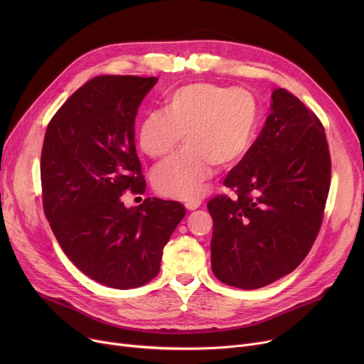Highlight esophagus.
Listing matches in <instances>:
<instances>
[{
  "label": "esophagus",
  "mask_w": 364,
  "mask_h": 364,
  "mask_svg": "<svg viewBox=\"0 0 364 364\" xmlns=\"http://www.w3.org/2000/svg\"><path fill=\"white\" fill-rule=\"evenodd\" d=\"M200 206V200H190V202H186V208L188 209V211H195V209H198Z\"/></svg>",
  "instance_id": "1"
}]
</instances>
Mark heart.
I'll list each match as a JSON object with an SVG mask.
<instances>
[{"label": "heart", "instance_id": "obj_1", "mask_svg": "<svg viewBox=\"0 0 364 364\" xmlns=\"http://www.w3.org/2000/svg\"><path fill=\"white\" fill-rule=\"evenodd\" d=\"M258 103L243 88L190 84L166 99L164 110L147 113L139 143L150 158H162L183 139L186 149L153 171V186L164 196L193 200L213 176L214 165L232 166L251 149L258 127Z\"/></svg>", "mask_w": 364, "mask_h": 364}]
</instances>
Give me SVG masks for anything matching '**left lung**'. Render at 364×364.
Segmentation results:
<instances>
[{
  "instance_id": "left-lung-1",
  "label": "left lung",
  "mask_w": 364,
  "mask_h": 364,
  "mask_svg": "<svg viewBox=\"0 0 364 364\" xmlns=\"http://www.w3.org/2000/svg\"><path fill=\"white\" fill-rule=\"evenodd\" d=\"M224 186L236 198L208 202L214 220L211 265L218 280L258 289L292 273L321 225L331 186V155L316 114L283 88L270 114Z\"/></svg>"
}]
</instances>
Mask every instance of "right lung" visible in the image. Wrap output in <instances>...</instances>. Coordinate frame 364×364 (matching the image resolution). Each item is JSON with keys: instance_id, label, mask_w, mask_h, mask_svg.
<instances>
[{"instance_id": "obj_1", "label": "right lung", "mask_w": 364, "mask_h": 364, "mask_svg": "<svg viewBox=\"0 0 364 364\" xmlns=\"http://www.w3.org/2000/svg\"><path fill=\"white\" fill-rule=\"evenodd\" d=\"M158 78L103 75L76 90L50 121L41 153L43 203L68 258L105 286L131 289L156 277L164 246L186 215L180 202L144 193L134 122Z\"/></svg>"}]
</instances>
